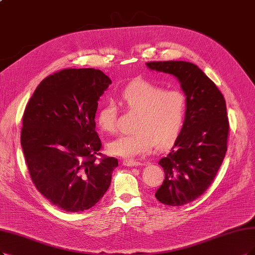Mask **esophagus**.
<instances>
[{
  "instance_id": "34e87169",
  "label": "esophagus",
  "mask_w": 255,
  "mask_h": 255,
  "mask_svg": "<svg viewBox=\"0 0 255 255\" xmlns=\"http://www.w3.org/2000/svg\"><path fill=\"white\" fill-rule=\"evenodd\" d=\"M122 164L124 165V166H126V167H135V166H140V165H142V163H140V162L133 161V159H123Z\"/></svg>"
}]
</instances>
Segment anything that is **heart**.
Returning <instances> with one entry per match:
<instances>
[{
	"mask_svg": "<svg viewBox=\"0 0 255 255\" xmlns=\"http://www.w3.org/2000/svg\"><path fill=\"white\" fill-rule=\"evenodd\" d=\"M120 100L129 110L137 112L135 133L121 135L108 144L109 152L125 158L149 154L172 144L183 129L187 100L183 91L169 89L162 85L138 79L130 82L120 93ZM97 122L108 134L116 133L118 107L107 101L100 108Z\"/></svg>",
	"mask_w": 255,
	"mask_h": 255,
	"instance_id": "1",
	"label": "heart"
}]
</instances>
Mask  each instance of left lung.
Returning <instances> with one entry per match:
<instances>
[{
    "instance_id": "1",
    "label": "left lung",
    "mask_w": 255,
    "mask_h": 255,
    "mask_svg": "<svg viewBox=\"0 0 255 255\" xmlns=\"http://www.w3.org/2000/svg\"><path fill=\"white\" fill-rule=\"evenodd\" d=\"M146 65L151 70L174 75L186 96L184 126L171 151L159 159L165 180L155 192L164 205L183 206L208 189L224 161L229 134L226 102L216 85L192 63Z\"/></svg>"
}]
</instances>
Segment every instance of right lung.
Listing matches in <instances>:
<instances>
[{
    "label": "right lung",
    "instance_id": "obj_1",
    "mask_svg": "<svg viewBox=\"0 0 255 255\" xmlns=\"http://www.w3.org/2000/svg\"><path fill=\"white\" fill-rule=\"evenodd\" d=\"M110 84L99 69H64L45 78L25 108L21 145L28 171L40 193L67 212L96 205L119 165L100 152L94 121Z\"/></svg>",
    "mask_w": 255,
    "mask_h": 255
}]
</instances>
